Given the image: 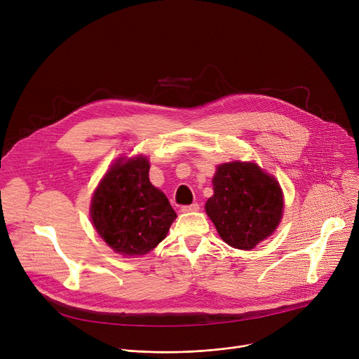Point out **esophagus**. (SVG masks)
Here are the masks:
<instances>
[{
    "label": "esophagus",
    "instance_id": "esophagus-1",
    "mask_svg": "<svg viewBox=\"0 0 359 359\" xmlns=\"http://www.w3.org/2000/svg\"><path fill=\"white\" fill-rule=\"evenodd\" d=\"M200 209V206L197 203H193V204H187V206H182V212L183 213H189V212H197Z\"/></svg>",
    "mask_w": 359,
    "mask_h": 359
}]
</instances>
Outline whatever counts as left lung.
Returning <instances> with one entry per match:
<instances>
[{
  "instance_id": "obj_1",
  "label": "left lung",
  "mask_w": 359,
  "mask_h": 359,
  "mask_svg": "<svg viewBox=\"0 0 359 359\" xmlns=\"http://www.w3.org/2000/svg\"><path fill=\"white\" fill-rule=\"evenodd\" d=\"M213 189L206 212L229 245L251 250L280 223L284 206L280 184L255 163L220 165Z\"/></svg>"
}]
</instances>
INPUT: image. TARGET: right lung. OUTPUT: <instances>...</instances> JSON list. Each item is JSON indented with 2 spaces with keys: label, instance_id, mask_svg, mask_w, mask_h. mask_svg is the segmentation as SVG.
Returning a JSON list of instances; mask_svg holds the SVG:
<instances>
[{
  "label": "right lung",
  "instance_id": "right-lung-1",
  "mask_svg": "<svg viewBox=\"0 0 359 359\" xmlns=\"http://www.w3.org/2000/svg\"><path fill=\"white\" fill-rule=\"evenodd\" d=\"M176 217L166 196L150 183L149 162L142 156L115 163L90 204V219L99 236L129 257L155 248Z\"/></svg>",
  "mask_w": 359,
  "mask_h": 359
}]
</instances>
